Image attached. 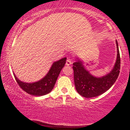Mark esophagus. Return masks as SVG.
<instances>
[{
	"label": "esophagus",
	"mask_w": 130,
	"mask_h": 130,
	"mask_svg": "<svg viewBox=\"0 0 130 130\" xmlns=\"http://www.w3.org/2000/svg\"><path fill=\"white\" fill-rule=\"evenodd\" d=\"M72 60H71L70 58H67L66 63V64L67 66H70V65L72 64Z\"/></svg>",
	"instance_id": "obj_1"
}]
</instances>
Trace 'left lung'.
I'll use <instances>...</instances> for the list:
<instances>
[{
  "label": "left lung",
  "instance_id": "8db88e82",
  "mask_svg": "<svg viewBox=\"0 0 130 130\" xmlns=\"http://www.w3.org/2000/svg\"><path fill=\"white\" fill-rule=\"evenodd\" d=\"M117 57L114 67L111 72L101 77L93 76L85 69L83 62L77 58L73 64L74 80L76 89L81 96L89 98L102 95L115 82L120 70V55L118 42L116 40Z\"/></svg>",
  "mask_w": 130,
  "mask_h": 130
}]
</instances>
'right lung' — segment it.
I'll list each match as a JSON object with an SVG mask.
<instances>
[{"instance_id": "obj_1", "label": "right lung", "mask_w": 130, "mask_h": 130, "mask_svg": "<svg viewBox=\"0 0 130 130\" xmlns=\"http://www.w3.org/2000/svg\"><path fill=\"white\" fill-rule=\"evenodd\" d=\"M66 59L64 57L53 63L45 77L38 82L34 83L24 82L19 80L13 74L16 81L22 89L30 95L37 96L45 95L53 90L61 69L64 66Z\"/></svg>"}]
</instances>
